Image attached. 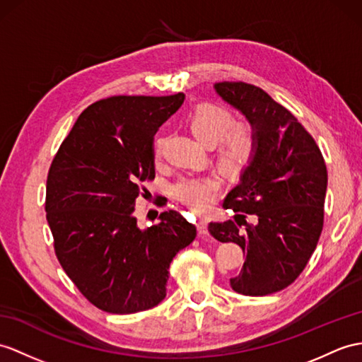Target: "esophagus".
<instances>
[{"mask_svg":"<svg viewBox=\"0 0 362 362\" xmlns=\"http://www.w3.org/2000/svg\"><path fill=\"white\" fill-rule=\"evenodd\" d=\"M207 224H209V219L207 218H204V216H199L198 218V228H199V232L202 235L207 233Z\"/></svg>","mask_w":362,"mask_h":362,"instance_id":"1","label":"esophagus"}]
</instances>
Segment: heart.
Wrapping results in <instances>:
<instances>
[{
  "label": "heart",
  "mask_w": 362,
  "mask_h": 362,
  "mask_svg": "<svg viewBox=\"0 0 362 362\" xmlns=\"http://www.w3.org/2000/svg\"><path fill=\"white\" fill-rule=\"evenodd\" d=\"M187 124L198 141L216 147V163L228 175H241L252 164L258 148V136L249 122H235L232 113L218 104L201 103L192 109ZM164 139L158 138L153 153L163 152ZM223 182L215 175L189 176L173 186V197L184 206L206 214L216 202Z\"/></svg>",
  "instance_id": "1"
}]
</instances>
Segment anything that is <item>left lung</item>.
<instances>
[{
	"label": "left lung",
	"mask_w": 362,
	"mask_h": 362,
	"mask_svg": "<svg viewBox=\"0 0 362 362\" xmlns=\"http://www.w3.org/2000/svg\"><path fill=\"white\" fill-rule=\"evenodd\" d=\"M215 90L247 118L257 132L258 148L223 204L241 211L243 223H210L209 232L245 252L240 275L230 279L235 292L270 295L292 284L316 249L324 224L327 169L312 135L259 87L224 81L216 83ZM245 213L254 216L253 223L245 221Z\"/></svg>",
	"instance_id": "1"
}]
</instances>
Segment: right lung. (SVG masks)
Listing matches in <instances>:
<instances>
[{"mask_svg": "<svg viewBox=\"0 0 362 362\" xmlns=\"http://www.w3.org/2000/svg\"><path fill=\"white\" fill-rule=\"evenodd\" d=\"M186 95L110 96L79 115L47 175L46 211L67 276L104 312L148 310L165 298L175 255L197 227L175 210L139 228L141 182L155 178L153 136Z\"/></svg>", "mask_w": 362, "mask_h": 362, "instance_id": "1", "label": "right lung"}]
</instances>
